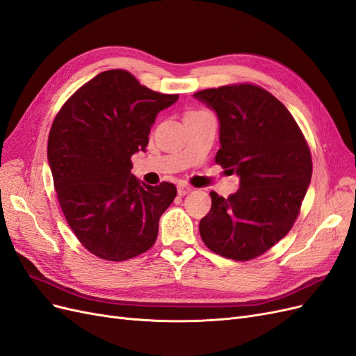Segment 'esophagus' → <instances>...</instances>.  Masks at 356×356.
<instances>
[{"instance_id": "34e87169", "label": "esophagus", "mask_w": 356, "mask_h": 356, "mask_svg": "<svg viewBox=\"0 0 356 356\" xmlns=\"http://www.w3.org/2000/svg\"><path fill=\"white\" fill-rule=\"evenodd\" d=\"M191 191V187L187 184H178V195L179 196H186L187 193Z\"/></svg>"}]
</instances>
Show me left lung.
Here are the masks:
<instances>
[{"label":"left lung","instance_id":"left-lung-1","mask_svg":"<svg viewBox=\"0 0 356 356\" xmlns=\"http://www.w3.org/2000/svg\"><path fill=\"white\" fill-rule=\"evenodd\" d=\"M193 96L218 117L215 161L239 177V190L227 199L211 191V211L199 224L202 241L215 254L248 261L293 227L310 184V149L285 105L258 86Z\"/></svg>","mask_w":356,"mask_h":356}]
</instances>
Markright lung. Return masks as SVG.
<instances>
[{
    "mask_svg": "<svg viewBox=\"0 0 356 356\" xmlns=\"http://www.w3.org/2000/svg\"><path fill=\"white\" fill-rule=\"evenodd\" d=\"M110 70L75 92L53 120L47 160L58 200L86 250L110 261L148 251L177 196L170 182L141 184L131 157L145 152L157 114L178 101Z\"/></svg>",
    "mask_w": 356,
    "mask_h": 356,
    "instance_id": "add662e5",
    "label": "right lung"
}]
</instances>
